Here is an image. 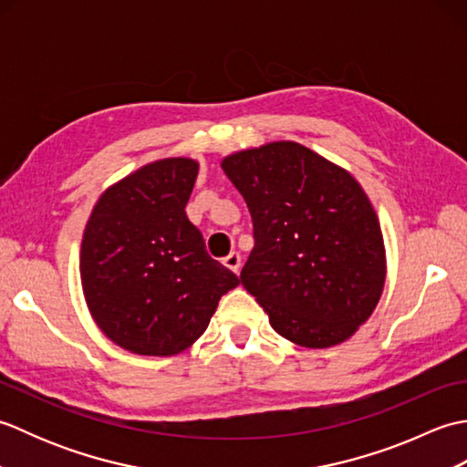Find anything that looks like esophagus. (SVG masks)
Returning a JSON list of instances; mask_svg holds the SVG:
<instances>
[{"label": "esophagus", "mask_w": 467, "mask_h": 467, "mask_svg": "<svg viewBox=\"0 0 467 467\" xmlns=\"http://www.w3.org/2000/svg\"><path fill=\"white\" fill-rule=\"evenodd\" d=\"M224 265L231 269L233 273H239L241 271V254L239 253H231L224 259Z\"/></svg>", "instance_id": "34e87169"}]
</instances>
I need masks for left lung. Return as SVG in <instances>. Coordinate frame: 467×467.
Listing matches in <instances>:
<instances>
[{
	"label": "left lung",
	"mask_w": 467,
	"mask_h": 467,
	"mask_svg": "<svg viewBox=\"0 0 467 467\" xmlns=\"http://www.w3.org/2000/svg\"><path fill=\"white\" fill-rule=\"evenodd\" d=\"M253 218L241 283L273 329L309 349L339 345L369 319L385 246L361 184L299 142H269L221 162Z\"/></svg>",
	"instance_id": "left-lung-1"
}]
</instances>
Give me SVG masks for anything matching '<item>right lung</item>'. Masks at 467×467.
I'll list each match as a JSON object with an SVG mask.
<instances>
[{"label": "right lung", "mask_w": 467, "mask_h": 467, "mask_svg": "<svg viewBox=\"0 0 467 467\" xmlns=\"http://www.w3.org/2000/svg\"><path fill=\"white\" fill-rule=\"evenodd\" d=\"M196 176L192 158L150 162L108 188L88 218L80 251L86 305L126 351L168 357L188 349L221 296L239 285L186 216Z\"/></svg>", "instance_id": "obj_1"}]
</instances>
